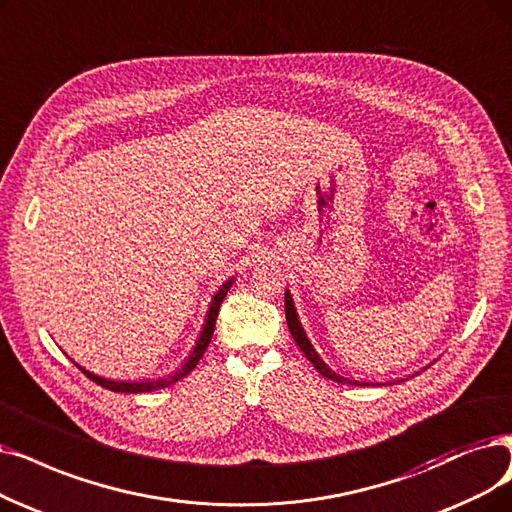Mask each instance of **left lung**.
I'll list each match as a JSON object with an SVG mask.
<instances>
[{
  "instance_id": "8db88e82",
  "label": "left lung",
  "mask_w": 512,
  "mask_h": 512,
  "mask_svg": "<svg viewBox=\"0 0 512 512\" xmlns=\"http://www.w3.org/2000/svg\"><path fill=\"white\" fill-rule=\"evenodd\" d=\"M285 319H288L290 334L294 336L296 344L300 346V351L306 355V359H309V361L313 363V367H315V370H317L321 376L330 378V380H336V382H342V384H359V386H370V382H359V380L344 378V376L336 374L334 370H330V367H327V365L323 363V359L317 355V351L313 349V344L309 342V338H306V334H304V330H302V325H300V321H298V313H296V306H294V300H292L290 292H285Z\"/></svg>"
}]
</instances>
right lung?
I'll use <instances>...</instances> for the list:
<instances>
[{
    "mask_svg": "<svg viewBox=\"0 0 512 512\" xmlns=\"http://www.w3.org/2000/svg\"><path fill=\"white\" fill-rule=\"evenodd\" d=\"M231 285H233V279H229V281L224 283L222 288L216 292V296H214V300H212V304H210V311H208L206 323H203V330H201V334H199V338H197V342H195V349H193L191 355L187 357L185 365H182L180 370H176L172 376L159 378V380H147V382H124V380L117 382V380L100 378V376H96V374L84 370V367H81V365H77V363H75V365H77L79 370L84 372L92 382L100 384L102 388H109V391H113V393H149V391H159V388H166V386H170V384L182 380V378H185V376L193 370V367L199 363V359L203 357V353L208 351V344H210V340H212L214 327H216V317H218V311H220V304H222L224 296H227Z\"/></svg>",
    "mask_w": 512,
    "mask_h": 512,
    "instance_id": "1",
    "label": "right lung"
}]
</instances>
